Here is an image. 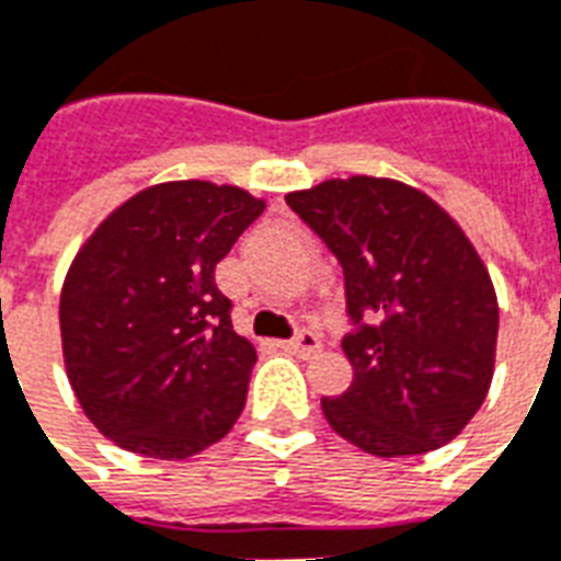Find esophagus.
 <instances>
[{
  "mask_svg": "<svg viewBox=\"0 0 561 561\" xmlns=\"http://www.w3.org/2000/svg\"><path fill=\"white\" fill-rule=\"evenodd\" d=\"M280 345H284L289 354H298V357H310V354H316V351L321 348L319 336H316L312 330H298L293 340L280 342Z\"/></svg>",
  "mask_w": 561,
  "mask_h": 561,
  "instance_id": "esophagus-1",
  "label": "esophagus"
}]
</instances>
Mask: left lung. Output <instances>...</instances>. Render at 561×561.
Instances as JSON below:
<instances>
[{
  "label": "left lung",
  "instance_id": "1",
  "mask_svg": "<svg viewBox=\"0 0 561 561\" xmlns=\"http://www.w3.org/2000/svg\"><path fill=\"white\" fill-rule=\"evenodd\" d=\"M286 204L345 275L354 380L321 398L330 427L375 457L447 445L494 371L497 298L474 245L433 198L392 178H336Z\"/></svg>",
  "mask_w": 561,
  "mask_h": 561
}]
</instances>
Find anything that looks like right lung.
<instances>
[{"label": "right lung", "instance_id": "add662e5", "mask_svg": "<svg viewBox=\"0 0 561 561\" xmlns=\"http://www.w3.org/2000/svg\"><path fill=\"white\" fill-rule=\"evenodd\" d=\"M263 207L240 186L169 181L116 207L78 251L60 340L72 392L102 436L186 459L240 419L257 354L233 333L216 263Z\"/></svg>", "mask_w": 561, "mask_h": 561}]
</instances>
